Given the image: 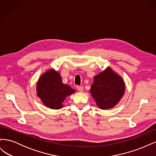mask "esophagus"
<instances>
[{
    "label": "esophagus",
    "mask_w": 156,
    "mask_h": 156,
    "mask_svg": "<svg viewBox=\"0 0 156 156\" xmlns=\"http://www.w3.org/2000/svg\"><path fill=\"white\" fill-rule=\"evenodd\" d=\"M77 89L78 90L79 92H83V90H84V88L82 86H77Z\"/></svg>",
    "instance_id": "esophagus-1"
}]
</instances>
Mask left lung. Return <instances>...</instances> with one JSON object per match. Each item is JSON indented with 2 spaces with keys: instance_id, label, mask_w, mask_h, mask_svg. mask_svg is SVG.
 Wrapping results in <instances>:
<instances>
[{
  "instance_id": "1",
  "label": "left lung",
  "mask_w": 156,
  "mask_h": 156,
  "mask_svg": "<svg viewBox=\"0 0 156 156\" xmlns=\"http://www.w3.org/2000/svg\"><path fill=\"white\" fill-rule=\"evenodd\" d=\"M125 88L122 78L108 67L94 77L90 92L99 108L107 109L114 107L119 102Z\"/></svg>"
}]
</instances>
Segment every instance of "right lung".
<instances>
[{"mask_svg":"<svg viewBox=\"0 0 156 156\" xmlns=\"http://www.w3.org/2000/svg\"><path fill=\"white\" fill-rule=\"evenodd\" d=\"M37 94L44 104L53 109H60L67 96L75 91L62 83L60 75L53 69L41 75L36 86Z\"/></svg>","mask_w":156,"mask_h":156,"instance_id":"right-lung-1","label":"right lung"}]
</instances>
